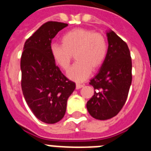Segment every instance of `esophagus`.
<instances>
[{"mask_svg":"<svg viewBox=\"0 0 151 151\" xmlns=\"http://www.w3.org/2000/svg\"><path fill=\"white\" fill-rule=\"evenodd\" d=\"M84 86V84H81V83H77V84H76V89H80V88H83Z\"/></svg>","mask_w":151,"mask_h":151,"instance_id":"1","label":"esophagus"}]
</instances>
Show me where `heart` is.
Returning a JSON list of instances; mask_svg holds the SVG:
<instances>
[{"mask_svg": "<svg viewBox=\"0 0 151 151\" xmlns=\"http://www.w3.org/2000/svg\"><path fill=\"white\" fill-rule=\"evenodd\" d=\"M62 44L53 43L50 51L52 58L64 70H68L75 55L77 62L68 72V77L76 81L88 78L93 69L105 61L108 44L105 36L86 29H73L62 36Z\"/></svg>", "mask_w": 151, "mask_h": 151, "instance_id": "b5f03b06", "label": "heart"}]
</instances>
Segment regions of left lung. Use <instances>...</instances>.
<instances>
[{"instance_id": "left-lung-1", "label": "left lung", "mask_w": 151, "mask_h": 151, "mask_svg": "<svg viewBox=\"0 0 151 151\" xmlns=\"http://www.w3.org/2000/svg\"><path fill=\"white\" fill-rule=\"evenodd\" d=\"M107 56L101 69L89 84L95 94L87 102L93 118L105 120L122 109L132 83V60L127 44L113 31L107 32Z\"/></svg>"}]
</instances>
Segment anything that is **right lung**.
Here are the masks:
<instances>
[{
  "label": "right lung",
  "mask_w": 151,
  "mask_h": 151,
  "mask_svg": "<svg viewBox=\"0 0 151 151\" xmlns=\"http://www.w3.org/2000/svg\"><path fill=\"white\" fill-rule=\"evenodd\" d=\"M67 25L58 22L42 24L24 42L21 57L22 90L27 105L36 118L50 124L63 119L76 87L56 66L50 51L52 40Z\"/></svg>",
  "instance_id": "add662e5"
}]
</instances>
